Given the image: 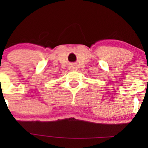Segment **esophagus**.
I'll return each mask as SVG.
<instances>
[{
	"mask_svg": "<svg viewBox=\"0 0 148 148\" xmlns=\"http://www.w3.org/2000/svg\"><path fill=\"white\" fill-rule=\"evenodd\" d=\"M69 69H70L71 70L74 71V70H76V69H77V67H76L75 65H71V66H70V68H69Z\"/></svg>",
	"mask_w": 148,
	"mask_h": 148,
	"instance_id": "esophagus-1",
	"label": "esophagus"
}]
</instances>
